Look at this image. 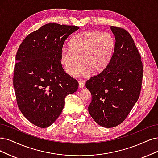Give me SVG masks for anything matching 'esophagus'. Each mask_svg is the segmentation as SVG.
I'll list each match as a JSON object with an SVG mask.
<instances>
[{
  "label": "esophagus",
  "mask_w": 158,
  "mask_h": 158,
  "mask_svg": "<svg viewBox=\"0 0 158 158\" xmlns=\"http://www.w3.org/2000/svg\"><path fill=\"white\" fill-rule=\"evenodd\" d=\"M85 86V83L83 82L82 81H79V88L82 89Z\"/></svg>",
  "instance_id": "1"
}]
</instances>
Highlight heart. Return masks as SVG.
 <instances>
[{"instance_id":"b5f03b06","label":"heart","mask_w":158,"mask_h":158,"mask_svg":"<svg viewBox=\"0 0 158 158\" xmlns=\"http://www.w3.org/2000/svg\"><path fill=\"white\" fill-rule=\"evenodd\" d=\"M70 48H64L60 58L66 72L75 77L85 66L94 73L107 67L114 48V40L109 33L96 31L81 32L70 41Z\"/></svg>"}]
</instances>
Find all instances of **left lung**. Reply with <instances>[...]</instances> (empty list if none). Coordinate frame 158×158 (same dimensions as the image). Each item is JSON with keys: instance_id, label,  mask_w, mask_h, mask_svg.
Returning <instances> with one entry per match:
<instances>
[{"instance_id": "8db88e82", "label": "left lung", "mask_w": 158, "mask_h": 158, "mask_svg": "<svg viewBox=\"0 0 158 158\" xmlns=\"http://www.w3.org/2000/svg\"><path fill=\"white\" fill-rule=\"evenodd\" d=\"M113 54L102 72L86 81L91 92L89 112L98 124L113 127L129 114L140 96L143 76L141 55L130 33L114 26Z\"/></svg>"}]
</instances>
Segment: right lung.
Segmentation results:
<instances>
[{"instance_id":"1","label":"right lung","mask_w":158,"mask_h":158,"mask_svg":"<svg viewBox=\"0 0 158 158\" xmlns=\"http://www.w3.org/2000/svg\"><path fill=\"white\" fill-rule=\"evenodd\" d=\"M79 28L48 23L29 34L17 50L14 70L16 101L23 116L44 128L61 114L65 98L77 91V80L62 67L65 40Z\"/></svg>"}]
</instances>
